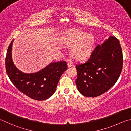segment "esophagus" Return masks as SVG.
<instances>
[{"label":"esophagus","mask_w":131,"mask_h":131,"mask_svg":"<svg viewBox=\"0 0 131 131\" xmlns=\"http://www.w3.org/2000/svg\"><path fill=\"white\" fill-rule=\"evenodd\" d=\"M73 66H74V63L70 61L68 63V67H71Z\"/></svg>","instance_id":"34e87169"}]
</instances>
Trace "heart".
Here are the masks:
<instances>
[{
  "label": "heart",
  "instance_id": "b5f03b06",
  "mask_svg": "<svg viewBox=\"0 0 131 131\" xmlns=\"http://www.w3.org/2000/svg\"><path fill=\"white\" fill-rule=\"evenodd\" d=\"M66 47L72 48L71 55L75 60L87 58L92 51L94 37L90 33L79 29H71L67 32L64 40Z\"/></svg>",
  "mask_w": 131,
  "mask_h": 131
}]
</instances>
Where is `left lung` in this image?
I'll use <instances>...</instances> for the list:
<instances>
[{"mask_svg": "<svg viewBox=\"0 0 131 131\" xmlns=\"http://www.w3.org/2000/svg\"><path fill=\"white\" fill-rule=\"evenodd\" d=\"M123 64L120 42L115 37H109L96 47L88 61L76 66L78 90L88 97L102 95L117 81Z\"/></svg>", "mask_w": 131, "mask_h": 131, "instance_id": "1", "label": "left lung"}]
</instances>
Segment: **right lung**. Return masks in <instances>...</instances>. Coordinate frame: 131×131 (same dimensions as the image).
<instances>
[{
    "label": "right lung",
    "instance_id": "1",
    "mask_svg": "<svg viewBox=\"0 0 131 131\" xmlns=\"http://www.w3.org/2000/svg\"><path fill=\"white\" fill-rule=\"evenodd\" d=\"M9 45L6 57V69L13 84L20 92L31 99L42 101L53 94L59 79L67 69L66 61L50 63L39 71L26 74L15 67L12 59V46Z\"/></svg>",
    "mask_w": 131,
    "mask_h": 131
}]
</instances>
